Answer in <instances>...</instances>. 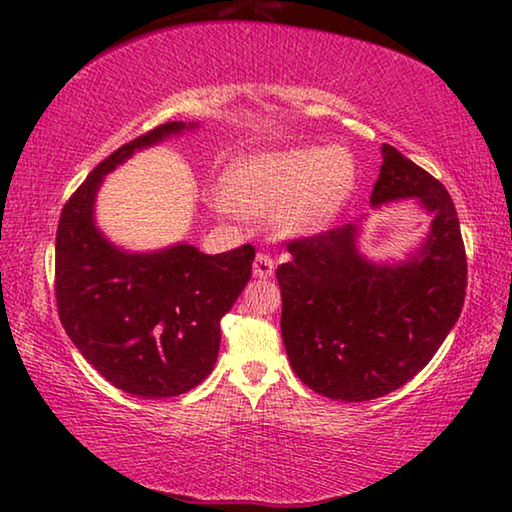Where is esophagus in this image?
I'll use <instances>...</instances> for the list:
<instances>
[{"label": "esophagus", "mask_w": 512, "mask_h": 512, "mask_svg": "<svg viewBox=\"0 0 512 512\" xmlns=\"http://www.w3.org/2000/svg\"><path fill=\"white\" fill-rule=\"evenodd\" d=\"M275 271V262L266 253H257L253 262L255 277H271Z\"/></svg>", "instance_id": "esophagus-1"}]
</instances>
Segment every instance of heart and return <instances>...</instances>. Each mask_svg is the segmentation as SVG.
Segmentation results:
<instances>
[{
	"label": "heart",
	"mask_w": 512,
	"mask_h": 512,
	"mask_svg": "<svg viewBox=\"0 0 512 512\" xmlns=\"http://www.w3.org/2000/svg\"><path fill=\"white\" fill-rule=\"evenodd\" d=\"M354 180L352 158L332 146L253 153L230 164L223 192L212 196V205L230 219L275 212L277 230L307 235L332 219Z\"/></svg>",
	"instance_id": "1"
}]
</instances>
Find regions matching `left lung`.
Instances as JSON below:
<instances>
[{"label":"left lung","instance_id":"8db88e82","mask_svg":"<svg viewBox=\"0 0 512 512\" xmlns=\"http://www.w3.org/2000/svg\"><path fill=\"white\" fill-rule=\"evenodd\" d=\"M370 203L420 198L431 230L418 255L372 264L357 250V225L291 239L277 266L282 341L291 368L332 400L368 402L427 366L461 316L467 259L456 207L443 183L393 146H381Z\"/></svg>","mask_w":512,"mask_h":512}]
</instances>
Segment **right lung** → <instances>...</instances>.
I'll return each mask as SVG.
<instances>
[{
    "instance_id": "1",
    "label": "right lung",
    "mask_w": 512,
    "mask_h": 512,
    "mask_svg": "<svg viewBox=\"0 0 512 512\" xmlns=\"http://www.w3.org/2000/svg\"><path fill=\"white\" fill-rule=\"evenodd\" d=\"M194 126L167 121L108 155L69 196L56 230L60 323L103 379L144 400L183 395L210 375L221 318L250 280L255 248L124 253L94 225V198L103 176L137 149Z\"/></svg>"
}]
</instances>
